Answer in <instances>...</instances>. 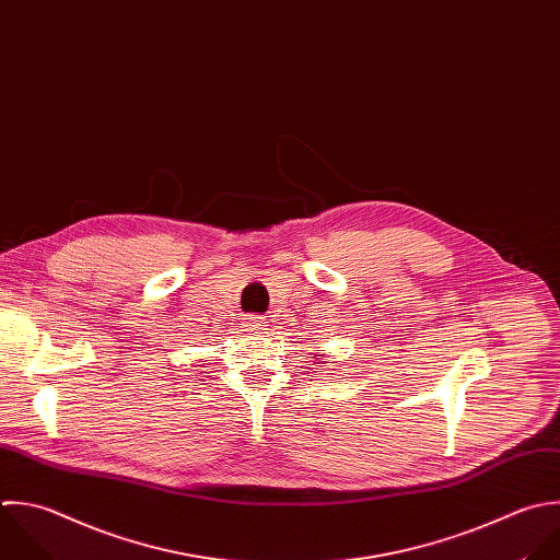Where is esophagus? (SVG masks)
Segmentation results:
<instances>
[{
    "mask_svg": "<svg viewBox=\"0 0 560 560\" xmlns=\"http://www.w3.org/2000/svg\"><path fill=\"white\" fill-rule=\"evenodd\" d=\"M244 327H246L248 331H261V329H264V320H261V316L250 314V316L244 318Z\"/></svg>",
    "mask_w": 560,
    "mask_h": 560,
    "instance_id": "34e87169",
    "label": "esophagus"
}]
</instances>
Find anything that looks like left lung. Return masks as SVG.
<instances>
[{
    "mask_svg": "<svg viewBox=\"0 0 560 560\" xmlns=\"http://www.w3.org/2000/svg\"><path fill=\"white\" fill-rule=\"evenodd\" d=\"M316 360H318V364H323V355H316Z\"/></svg>",
    "mask_w": 560,
    "mask_h": 560,
    "instance_id": "1",
    "label": "left lung"
}]
</instances>
